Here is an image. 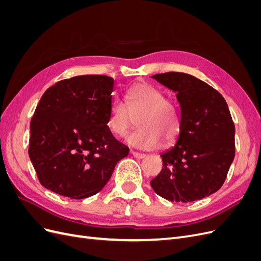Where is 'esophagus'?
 Listing matches in <instances>:
<instances>
[{"label":"esophagus","mask_w":261,"mask_h":261,"mask_svg":"<svg viewBox=\"0 0 261 261\" xmlns=\"http://www.w3.org/2000/svg\"><path fill=\"white\" fill-rule=\"evenodd\" d=\"M130 154L133 156H135L136 159H143V158L146 156L145 153H139V152H136V151H130Z\"/></svg>","instance_id":"esophagus-1"}]
</instances>
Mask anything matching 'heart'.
<instances>
[{"instance_id": "obj_1", "label": "heart", "mask_w": 261, "mask_h": 261, "mask_svg": "<svg viewBox=\"0 0 261 261\" xmlns=\"http://www.w3.org/2000/svg\"><path fill=\"white\" fill-rule=\"evenodd\" d=\"M124 102L116 100L110 108L108 126L113 135L123 137L137 120L139 128L126 138L139 149H155L174 143L180 130V121L175 106L167 100L161 90L140 83L126 92Z\"/></svg>"}]
</instances>
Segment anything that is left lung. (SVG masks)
<instances>
[{
	"label": "left lung",
	"instance_id": "1",
	"mask_svg": "<svg viewBox=\"0 0 261 261\" xmlns=\"http://www.w3.org/2000/svg\"><path fill=\"white\" fill-rule=\"evenodd\" d=\"M151 78L176 93L180 130L175 145L161 153L163 168L150 185L170 201L202 199L223 185L234 160L230 110L216 89L192 75L170 72Z\"/></svg>",
	"mask_w": 261,
	"mask_h": 261
}]
</instances>
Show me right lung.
<instances>
[{
  "label": "right lung",
  "mask_w": 261,
  "mask_h": 261,
  "mask_svg": "<svg viewBox=\"0 0 261 261\" xmlns=\"http://www.w3.org/2000/svg\"><path fill=\"white\" fill-rule=\"evenodd\" d=\"M114 80L83 75L46 89L30 122L29 158L46 189L72 199L99 193L128 154L108 126Z\"/></svg>",
  "instance_id": "1"
}]
</instances>
